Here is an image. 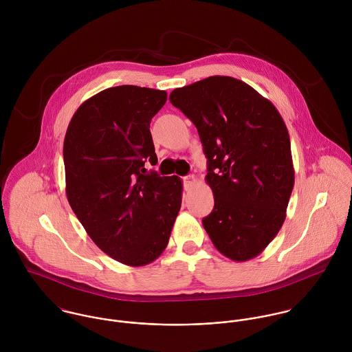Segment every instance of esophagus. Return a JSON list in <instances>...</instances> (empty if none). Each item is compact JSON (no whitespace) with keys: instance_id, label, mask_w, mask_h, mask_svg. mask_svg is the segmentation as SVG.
Here are the masks:
<instances>
[{"instance_id":"34e87169","label":"esophagus","mask_w":352,"mask_h":352,"mask_svg":"<svg viewBox=\"0 0 352 352\" xmlns=\"http://www.w3.org/2000/svg\"><path fill=\"white\" fill-rule=\"evenodd\" d=\"M195 182H197V177H195L194 175L186 176V177H184V188H186V190H190V188L195 184Z\"/></svg>"}]
</instances>
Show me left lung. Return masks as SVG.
<instances>
[{
    "instance_id": "obj_1",
    "label": "left lung",
    "mask_w": 352,
    "mask_h": 352,
    "mask_svg": "<svg viewBox=\"0 0 352 352\" xmlns=\"http://www.w3.org/2000/svg\"><path fill=\"white\" fill-rule=\"evenodd\" d=\"M169 100L195 124L207 158L214 208L203 228L226 257H256L280 230L294 187L280 113L248 84L226 76L177 88Z\"/></svg>"
}]
</instances>
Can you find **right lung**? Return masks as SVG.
I'll return each mask as SVG.
<instances>
[{
    "label": "right lung",
    "instance_id": "obj_1",
    "mask_svg": "<svg viewBox=\"0 0 352 352\" xmlns=\"http://www.w3.org/2000/svg\"><path fill=\"white\" fill-rule=\"evenodd\" d=\"M166 92L120 85L84 101L63 142L67 201L101 251L133 267L168 245L182 206L177 176L148 172L157 164L151 118Z\"/></svg>",
    "mask_w": 352,
    "mask_h": 352
}]
</instances>
